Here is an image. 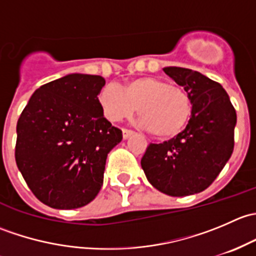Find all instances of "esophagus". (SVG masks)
Masks as SVG:
<instances>
[{
  "instance_id": "esophagus-1",
  "label": "esophagus",
  "mask_w": 256,
  "mask_h": 256,
  "mask_svg": "<svg viewBox=\"0 0 256 256\" xmlns=\"http://www.w3.org/2000/svg\"><path fill=\"white\" fill-rule=\"evenodd\" d=\"M134 135V131H131V130H128V128H122V138H130V136H132Z\"/></svg>"
}]
</instances>
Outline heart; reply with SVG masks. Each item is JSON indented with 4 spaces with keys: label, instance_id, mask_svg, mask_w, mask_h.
I'll return each mask as SVG.
<instances>
[{
    "label": "heart",
    "instance_id": "obj_1",
    "mask_svg": "<svg viewBox=\"0 0 256 256\" xmlns=\"http://www.w3.org/2000/svg\"><path fill=\"white\" fill-rule=\"evenodd\" d=\"M98 102L110 121L130 118L138 108L142 125L160 138L178 135L192 115L190 94L183 88L154 76L130 80L122 90L112 84L105 85L99 92Z\"/></svg>",
    "mask_w": 256,
    "mask_h": 256
}]
</instances>
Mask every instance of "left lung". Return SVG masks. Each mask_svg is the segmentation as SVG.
<instances>
[{
  "instance_id": "left-lung-1",
  "label": "left lung",
  "mask_w": 256,
  "mask_h": 256,
  "mask_svg": "<svg viewBox=\"0 0 256 256\" xmlns=\"http://www.w3.org/2000/svg\"><path fill=\"white\" fill-rule=\"evenodd\" d=\"M164 72L184 88L192 115L182 132L164 144H150L141 167L156 190L183 197L207 190L234 150L236 112L219 82L200 72L166 66Z\"/></svg>"
}]
</instances>
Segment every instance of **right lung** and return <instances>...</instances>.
<instances>
[{
    "label": "right lung",
    "mask_w": 256,
    "mask_h": 256,
    "mask_svg": "<svg viewBox=\"0 0 256 256\" xmlns=\"http://www.w3.org/2000/svg\"><path fill=\"white\" fill-rule=\"evenodd\" d=\"M104 85L100 76L68 74L38 88L18 118L17 167L49 207H84L102 188L108 154L122 140L98 102Z\"/></svg>",
    "instance_id": "right-lung-1"
}]
</instances>
